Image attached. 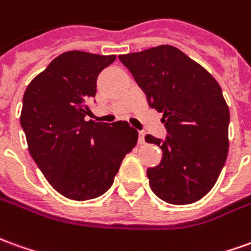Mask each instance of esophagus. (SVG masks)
Here are the masks:
<instances>
[{"instance_id":"1","label":"esophagus","mask_w":251,"mask_h":251,"mask_svg":"<svg viewBox=\"0 0 251 251\" xmlns=\"http://www.w3.org/2000/svg\"><path fill=\"white\" fill-rule=\"evenodd\" d=\"M138 144H145V134L143 131L138 133Z\"/></svg>"}]
</instances>
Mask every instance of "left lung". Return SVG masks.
<instances>
[{"instance_id":"8db88e82","label":"left lung","mask_w":251,"mask_h":251,"mask_svg":"<svg viewBox=\"0 0 251 251\" xmlns=\"http://www.w3.org/2000/svg\"><path fill=\"white\" fill-rule=\"evenodd\" d=\"M150 106L163 113L162 162L148 168L152 192L168 204H192L216 183L228 153L229 111L217 81L174 46H157L118 57Z\"/></svg>"}]
</instances>
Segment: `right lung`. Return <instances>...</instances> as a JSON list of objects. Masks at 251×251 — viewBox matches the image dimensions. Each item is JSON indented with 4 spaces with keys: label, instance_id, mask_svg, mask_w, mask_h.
Segmentation results:
<instances>
[{
    "label": "right lung",
    "instance_id": "obj_1",
    "mask_svg": "<svg viewBox=\"0 0 251 251\" xmlns=\"http://www.w3.org/2000/svg\"><path fill=\"white\" fill-rule=\"evenodd\" d=\"M115 55L66 51L35 77L23 96L20 124L28 151L62 196L85 201L111 187L138 133L126 121H85L96 80Z\"/></svg>",
    "mask_w": 251,
    "mask_h": 251
}]
</instances>
